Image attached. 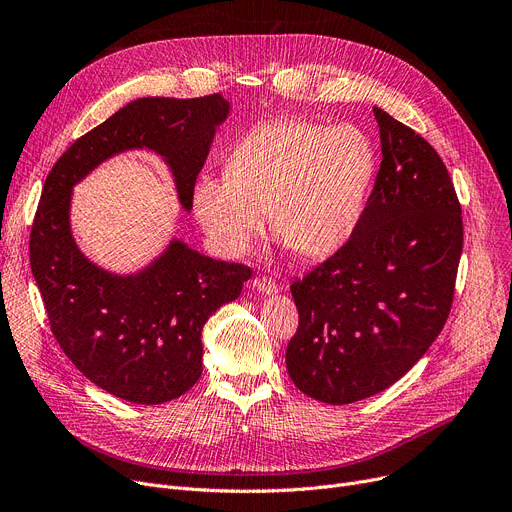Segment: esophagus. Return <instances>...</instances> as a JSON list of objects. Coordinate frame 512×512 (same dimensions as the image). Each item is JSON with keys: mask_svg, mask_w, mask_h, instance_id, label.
<instances>
[{"mask_svg": "<svg viewBox=\"0 0 512 512\" xmlns=\"http://www.w3.org/2000/svg\"><path fill=\"white\" fill-rule=\"evenodd\" d=\"M253 288L261 294H276L278 292V282L272 280V278H267V276H259V278L253 280Z\"/></svg>", "mask_w": 512, "mask_h": 512, "instance_id": "1", "label": "esophagus"}]
</instances>
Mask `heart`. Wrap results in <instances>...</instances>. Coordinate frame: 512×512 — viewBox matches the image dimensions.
Segmentation results:
<instances>
[{
    "mask_svg": "<svg viewBox=\"0 0 512 512\" xmlns=\"http://www.w3.org/2000/svg\"><path fill=\"white\" fill-rule=\"evenodd\" d=\"M375 170L373 143L357 126L261 122L230 151L226 176L197 182L195 213L226 255L251 251L270 213V230L286 251L321 259L355 234Z\"/></svg>",
    "mask_w": 512,
    "mask_h": 512,
    "instance_id": "heart-1",
    "label": "heart"
}]
</instances>
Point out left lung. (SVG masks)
<instances>
[{"label":"left lung","mask_w":512,"mask_h":512,"mask_svg":"<svg viewBox=\"0 0 512 512\" xmlns=\"http://www.w3.org/2000/svg\"><path fill=\"white\" fill-rule=\"evenodd\" d=\"M382 164L355 234L290 292L286 348L303 394L348 405L398 382L442 332L463 251L461 203L421 134L373 107Z\"/></svg>","instance_id":"8db88e82"}]
</instances>
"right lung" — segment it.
<instances>
[{
	"mask_svg": "<svg viewBox=\"0 0 512 512\" xmlns=\"http://www.w3.org/2000/svg\"><path fill=\"white\" fill-rule=\"evenodd\" d=\"M228 110L220 93L130 101L76 139L47 174L29 253L49 326L76 369L122 400L161 405L191 390L203 371L205 321L238 297L253 272L180 240L139 274L105 272L72 238V186L103 159L145 147L166 159L180 203L191 209L197 176Z\"/></svg>",
	"mask_w": 512,
	"mask_h": 512,
	"instance_id": "add662e5",
	"label": "right lung"
}]
</instances>
